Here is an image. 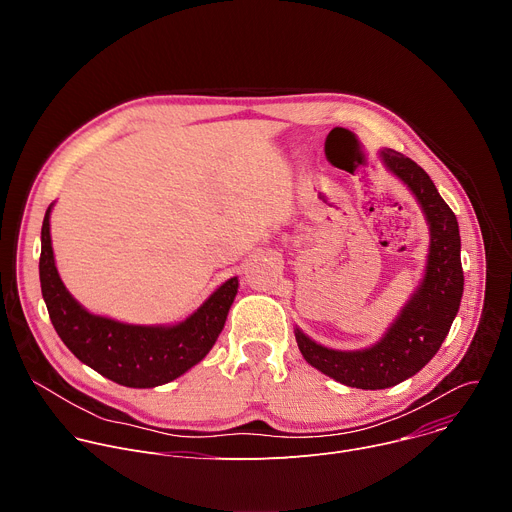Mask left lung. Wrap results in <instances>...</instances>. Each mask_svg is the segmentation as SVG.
<instances>
[{
    "label": "left lung",
    "instance_id": "obj_1",
    "mask_svg": "<svg viewBox=\"0 0 512 512\" xmlns=\"http://www.w3.org/2000/svg\"><path fill=\"white\" fill-rule=\"evenodd\" d=\"M381 160L415 194L429 225L425 275L383 338L364 350H334L296 328L304 358L320 373L356 389H387L419 373L440 350L458 314L464 271L456 214L413 160L381 150Z\"/></svg>",
    "mask_w": 512,
    "mask_h": 512
}]
</instances>
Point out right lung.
Instances as JSON below:
<instances>
[{
    "label": "right lung",
    "instance_id": "add662e5",
    "mask_svg": "<svg viewBox=\"0 0 512 512\" xmlns=\"http://www.w3.org/2000/svg\"><path fill=\"white\" fill-rule=\"evenodd\" d=\"M50 212L52 204L42 223L40 285L52 326L72 354L99 375L133 389L166 385L208 354L225 328L239 289L237 277L214 289L194 314L174 326H137L95 316L68 294L58 275Z\"/></svg>",
    "mask_w": 512,
    "mask_h": 512
}]
</instances>
